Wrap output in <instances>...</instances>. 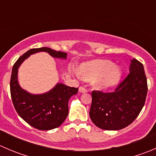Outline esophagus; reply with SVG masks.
<instances>
[{
  "mask_svg": "<svg viewBox=\"0 0 156 156\" xmlns=\"http://www.w3.org/2000/svg\"><path fill=\"white\" fill-rule=\"evenodd\" d=\"M78 90H79L80 93H87V90L86 88H84V87H80L78 88Z\"/></svg>",
  "mask_w": 156,
  "mask_h": 156,
  "instance_id": "34e87169",
  "label": "esophagus"
}]
</instances>
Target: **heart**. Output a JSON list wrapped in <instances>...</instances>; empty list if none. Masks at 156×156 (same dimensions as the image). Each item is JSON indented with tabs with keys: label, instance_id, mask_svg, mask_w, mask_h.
Segmentation results:
<instances>
[{
	"label": "heart",
	"instance_id": "b5f03b06",
	"mask_svg": "<svg viewBox=\"0 0 156 156\" xmlns=\"http://www.w3.org/2000/svg\"><path fill=\"white\" fill-rule=\"evenodd\" d=\"M75 75H81L87 80H93V85L98 90H106L115 86L122 77V71L114 62L106 59H95L83 62L79 69H73Z\"/></svg>",
	"mask_w": 156,
	"mask_h": 156
}]
</instances>
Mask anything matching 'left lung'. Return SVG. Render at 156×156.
Segmentation results:
<instances>
[{
    "label": "left lung",
    "instance_id": "8db88e82",
    "mask_svg": "<svg viewBox=\"0 0 156 156\" xmlns=\"http://www.w3.org/2000/svg\"><path fill=\"white\" fill-rule=\"evenodd\" d=\"M129 71L114 92H92L89 114L96 126L106 130H121L130 125L142 110L148 90L144 66L133 59Z\"/></svg>",
    "mask_w": 156,
    "mask_h": 156
}]
</instances>
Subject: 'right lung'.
<instances>
[{
	"instance_id": "1",
	"label": "right lung",
	"mask_w": 156,
	"mask_h": 156,
	"mask_svg": "<svg viewBox=\"0 0 156 156\" xmlns=\"http://www.w3.org/2000/svg\"><path fill=\"white\" fill-rule=\"evenodd\" d=\"M46 52L52 57L66 59L67 53L50 48H34L28 50L15 62L10 78V94L12 103L19 115L31 127L48 130L60 126L69 114V100L78 93V88L57 83L48 92L33 94L25 90L18 82V69L30 55Z\"/></svg>"
}]
</instances>
